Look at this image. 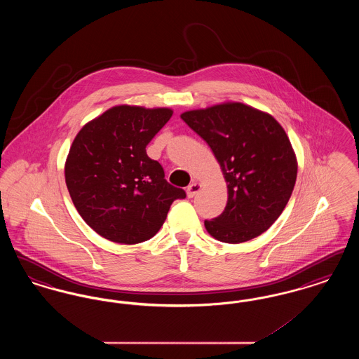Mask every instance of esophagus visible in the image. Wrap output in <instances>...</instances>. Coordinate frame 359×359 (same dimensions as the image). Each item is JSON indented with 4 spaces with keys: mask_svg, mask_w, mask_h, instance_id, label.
<instances>
[{
    "mask_svg": "<svg viewBox=\"0 0 359 359\" xmlns=\"http://www.w3.org/2000/svg\"><path fill=\"white\" fill-rule=\"evenodd\" d=\"M201 188H202V184H199V183H196V182L191 183L187 187L188 198H194V196L201 191Z\"/></svg>",
    "mask_w": 359,
    "mask_h": 359,
    "instance_id": "1",
    "label": "esophagus"
}]
</instances>
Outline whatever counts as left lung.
<instances>
[{"label": "left lung", "mask_w": 359, "mask_h": 359, "mask_svg": "<svg viewBox=\"0 0 359 359\" xmlns=\"http://www.w3.org/2000/svg\"><path fill=\"white\" fill-rule=\"evenodd\" d=\"M180 117L208 144L227 183L222 214L205 221L208 234L226 243L261 236L281 215L297 176L296 154L283 126L241 102L189 110Z\"/></svg>", "instance_id": "left-lung-1"}]
</instances>
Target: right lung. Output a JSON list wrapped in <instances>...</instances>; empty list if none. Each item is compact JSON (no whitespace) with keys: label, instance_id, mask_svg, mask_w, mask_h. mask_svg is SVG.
I'll return each mask as SVG.
<instances>
[{"label":"right lung","instance_id":"right-lung-1","mask_svg":"<svg viewBox=\"0 0 359 359\" xmlns=\"http://www.w3.org/2000/svg\"><path fill=\"white\" fill-rule=\"evenodd\" d=\"M172 113L168 107L114 106L74 138L66 184L79 215L103 238L125 245L148 241L163 226L173 201L186 198L145 149Z\"/></svg>","mask_w":359,"mask_h":359}]
</instances>
